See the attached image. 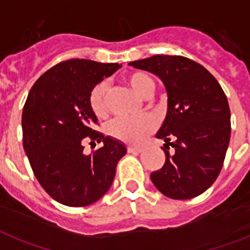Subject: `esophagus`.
Segmentation results:
<instances>
[{"label":"esophagus","instance_id":"34e87169","mask_svg":"<svg viewBox=\"0 0 250 250\" xmlns=\"http://www.w3.org/2000/svg\"><path fill=\"white\" fill-rule=\"evenodd\" d=\"M128 152L129 154H140V152H142V150L144 148L142 147H137V146H128Z\"/></svg>","mask_w":250,"mask_h":250}]
</instances>
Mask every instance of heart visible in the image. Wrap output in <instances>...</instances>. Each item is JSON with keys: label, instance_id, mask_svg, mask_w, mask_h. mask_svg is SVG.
<instances>
[{"label": "heart", "instance_id": "obj_1", "mask_svg": "<svg viewBox=\"0 0 250 250\" xmlns=\"http://www.w3.org/2000/svg\"><path fill=\"white\" fill-rule=\"evenodd\" d=\"M125 81L135 90L138 95L148 98L155 91V83L144 72H131L125 76ZM108 85L104 81L98 83L89 93V106L98 118H104L108 114L106 106ZM155 117L145 114L138 118H117L109 123L106 131L113 138L125 144L138 145L144 142L156 129Z\"/></svg>", "mask_w": 250, "mask_h": 250}]
</instances>
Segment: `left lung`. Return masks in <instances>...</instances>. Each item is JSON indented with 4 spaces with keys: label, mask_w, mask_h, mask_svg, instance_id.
<instances>
[{
    "label": "left lung",
    "mask_w": 250,
    "mask_h": 250,
    "mask_svg": "<svg viewBox=\"0 0 250 250\" xmlns=\"http://www.w3.org/2000/svg\"><path fill=\"white\" fill-rule=\"evenodd\" d=\"M160 77L167 91V114L156 135L167 145L165 164L151 173L164 196L190 200L217 179L230 142V108L217 80L183 56H154L129 62ZM170 144L172 148L168 145Z\"/></svg>",
    "instance_id": "left-lung-1"
}]
</instances>
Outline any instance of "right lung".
<instances>
[{
    "label": "right lung",
    "instance_id": "right-lung-1",
    "mask_svg": "<svg viewBox=\"0 0 250 250\" xmlns=\"http://www.w3.org/2000/svg\"><path fill=\"white\" fill-rule=\"evenodd\" d=\"M90 60L62 61L35 81L22 109V146L35 178L57 202L89 206L110 188L127 148L95 131L89 106L93 86L119 68ZM86 141L103 146L83 154Z\"/></svg>",
    "mask_w": 250,
    "mask_h": 250
}]
</instances>
